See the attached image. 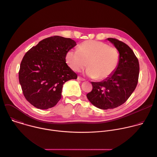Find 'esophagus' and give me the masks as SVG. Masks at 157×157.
Segmentation results:
<instances>
[{
  "label": "esophagus",
  "mask_w": 157,
  "mask_h": 157,
  "mask_svg": "<svg viewBox=\"0 0 157 157\" xmlns=\"http://www.w3.org/2000/svg\"><path fill=\"white\" fill-rule=\"evenodd\" d=\"M78 80H80V81H85V79L84 78H82V77H81V76H78Z\"/></svg>",
  "instance_id": "obj_1"
}]
</instances>
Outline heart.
Returning <instances> with one entry per match:
<instances>
[{
  "mask_svg": "<svg viewBox=\"0 0 157 157\" xmlns=\"http://www.w3.org/2000/svg\"><path fill=\"white\" fill-rule=\"evenodd\" d=\"M65 59L73 71H79L88 65L86 74L91 78L103 80L116 71L119 63V53L116 48L106 43L87 40L80 44L78 50H69Z\"/></svg>",
  "mask_w": 157,
  "mask_h": 157,
  "instance_id": "1",
  "label": "heart"
}]
</instances>
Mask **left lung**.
I'll return each instance as SVG.
<instances>
[{"label": "left lung", "mask_w": 157, "mask_h": 157, "mask_svg": "<svg viewBox=\"0 0 157 157\" xmlns=\"http://www.w3.org/2000/svg\"><path fill=\"white\" fill-rule=\"evenodd\" d=\"M119 52V63L114 74L101 82H91L88 100L101 109H114L123 104L135 90L139 76V63L132 50L125 43L107 38Z\"/></svg>", "instance_id": "left-lung-1"}]
</instances>
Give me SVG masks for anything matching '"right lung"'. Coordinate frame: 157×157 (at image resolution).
<instances>
[{
  "instance_id": "1",
  "label": "right lung",
  "mask_w": 157,
  "mask_h": 157,
  "mask_svg": "<svg viewBox=\"0 0 157 157\" xmlns=\"http://www.w3.org/2000/svg\"><path fill=\"white\" fill-rule=\"evenodd\" d=\"M68 38L53 36L40 41L22 59L18 72L22 93L40 109L54 107L61 98L63 84L78 78L66 63V54L76 46Z\"/></svg>"
}]
</instances>
